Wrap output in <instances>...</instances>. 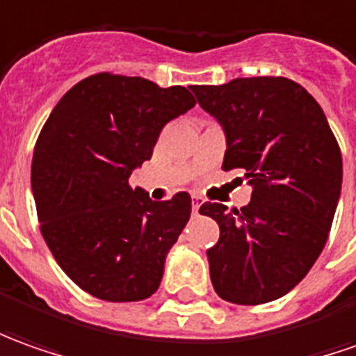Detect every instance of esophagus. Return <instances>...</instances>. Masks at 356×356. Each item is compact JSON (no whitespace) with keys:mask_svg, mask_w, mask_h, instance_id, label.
Instances as JSON below:
<instances>
[{"mask_svg":"<svg viewBox=\"0 0 356 356\" xmlns=\"http://www.w3.org/2000/svg\"><path fill=\"white\" fill-rule=\"evenodd\" d=\"M202 207V198L200 197H193V214H198V210Z\"/></svg>","mask_w":356,"mask_h":356,"instance_id":"obj_1","label":"esophagus"}]
</instances>
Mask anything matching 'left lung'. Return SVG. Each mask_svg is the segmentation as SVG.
<instances>
[{
  "instance_id": "1",
  "label": "left lung",
  "mask_w": 356,
  "mask_h": 356,
  "mask_svg": "<svg viewBox=\"0 0 356 356\" xmlns=\"http://www.w3.org/2000/svg\"><path fill=\"white\" fill-rule=\"evenodd\" d=\"M193 93L226 132L222 169H241L253 187L241 210L200 207L220 226L207 251L212 286L243 306L280 298L325 248L343 181L339 144L318 101L289 77H238Z\"/></svg>"
}]
</instances>
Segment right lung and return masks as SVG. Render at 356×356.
<instances>
[{
	"label": "right lung",
	"instance_id": "1",
	"mask_svg": "<svg viewBox=\"0 0 356 356\" xmlns=\"http://www.w3.org/2000/svg\"><path fill=\"white\" fill-rule=\"evenodd\" d=\"M195 103L185 87L103 72L72 87L40 130L31 165L40 232L91 296L138 302L159 289L191 197L159 202L128 181L152 158L161 128Z\"/></svg>",
	"mask_w": 356,
	"mask_h": 356
}]
</instances>
